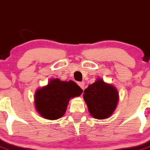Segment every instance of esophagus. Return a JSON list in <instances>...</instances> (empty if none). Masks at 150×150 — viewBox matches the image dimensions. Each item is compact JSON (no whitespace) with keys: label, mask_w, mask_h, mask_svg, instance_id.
<instances>
[{"label":"esophagus","mask_w":150,"mask_h":150,"mask_svg":"<svg viewBox=\"0 0 150 150\" xmlns=\"http://www.w3.org/2000/svg\"><path fill=\"white\" fill-rule=\"evenodd\" d=\"M78 85H79V87H80L81 88H82V90L85 89V82H79V84Z\"/></svg>","instance_id":"obj_1"}]
</instances>
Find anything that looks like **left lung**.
I'll list each match as a JSON object with an SVG mask.
<instances>
[{"mask_svg":"<svg viewBox=\"0 0 150 150\" xmlns=\"http://www.w3.org/2000/svg\"><path fill=\"white\" fill-rule=\"evenodd\" d=\"M83 98L90 114L97 119H108L119 102V93L112 85L98 79L84 91Z\"/></svg>","mask_w":150,"mask_h":150,"instance_id":"left-lung-1","label":"left lung"}]
</instances>
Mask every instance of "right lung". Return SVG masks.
Masks as SVG:
<instances>
[{
    "mask_svg": "<svg viewBox=\"0 0 150 150\" xmlns=\"http://www.w3.org/2000/svg\"><path fill=\"white\" fill-rule=\"evenodd\" d=\"M82 93L80 87L73 81L51 79L35 92V108L45 119L57 120L65 114L70 99L79 96Z\"/></svg>",
    "mask_w": 150,
    "mask_h": 150,
    "instance_id": "add662e5",
    "label": "right lung"
}]
</instances>
